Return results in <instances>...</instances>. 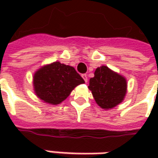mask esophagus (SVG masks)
<instances>
[{
    "mask_svg": "<svg viewBox=\"0 0 158 158\" xmlns=\"http://www.w3.org/2000/svg\"><path fill=\"white\" fill-rule=\"evenodd\" d=\"M81 76H82V78L84 79V80H85V82L88 81V77H87V74H86V73H83Z\"/></svg>",
    "mask_w": 158,
    "mask_h": 158,
    "instance_id": "1",
    "label": "esophagus"
}]
</instances>
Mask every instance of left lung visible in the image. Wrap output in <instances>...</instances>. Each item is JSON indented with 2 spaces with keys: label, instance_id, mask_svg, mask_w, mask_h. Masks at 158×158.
I'll return each instance as SVG.
<instances>
[{
  "label": "left lung",
  "instance_id": "8db88e82",
  "mask_svg": "<svg viewBox=\"0 0 158 158\" xmlns=\"http://www.w3.org/2000/svg\"><path fill=\"white\" fill-rule=\"evenodd\" d=\"M126 79L106 66L97 68L89 79V89L102 108L108 109L122 102L126 94Z\"/></svg>",
  "mask_w": 158,
  "mask_h": 158
}]
</instances>
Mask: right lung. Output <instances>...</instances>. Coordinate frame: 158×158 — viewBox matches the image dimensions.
I'll list each match as a JSON object with an SVG mask.
<instances>
[{"label": "right lung", "instance_id": "1", "mask_svg": "<svg viewBox=\"0 0 158 158\" xmlns=\"http://www.w3.org/2000/svg\"><path fill=\"white\" fill-rule=\"evenodd\" d=\"M83 83L85 80L74 68L59 62L43 67L34 76V87L37 96L53 105L62 102L76 86Z\"/></svg>", "mask_w": 158, "mask_h": 158}]
</instances>
